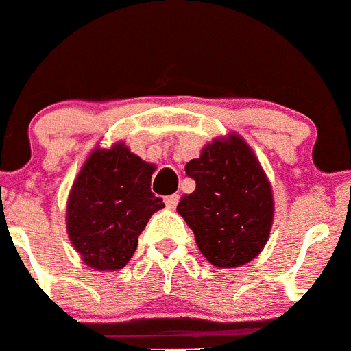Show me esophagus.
Instances as JSON below:
<instances>
[{
  "instance_id": "esophagus-1",
  "label": "esophagus",
  "mask_w": 351,
  "mask_h": 351,
  "mask_svg": "<svg viewBox=\"0 0 351 351\" xmlns=\"http://www.w3.org/2000/svg\"><path fill=\"white\" fill-rule=\"evenodd\" d=\"M178 202H179V195H170V197L165 198V206L169 207V209H176Z\"/></svg>"
}]
</instances>
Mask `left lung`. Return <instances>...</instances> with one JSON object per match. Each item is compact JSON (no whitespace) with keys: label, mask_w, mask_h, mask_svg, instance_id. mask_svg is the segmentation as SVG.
<instances>
[{"label":"left lung","mask_w":351,"mask_h":351,"mask_svg":"<svg viewBox=\"0 0 351 351\" xmlns=\"http://www.w3.org/2000/svg\"><path fill=\"white\" fill-rule=\"evenodd\" d=\"M184 170L197 188L181 198L178 213L200 253L219 269L256 258L271 235L274 197L250 144L239 133L214 138Z\"/></svg>","instance_id":"8db88e82"}]
</instances>
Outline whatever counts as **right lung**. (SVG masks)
I'll list each match as a JSON object with an SVG mask.
<instances>
[{"instance_id": "right-lung-1", "label": "right lung", "mask_w": 351, "mask_h": 351, "mask_svg": "<svg viewBox=\"0 0 351 351\" xmlns=\"http://www.w3.org/2000/svg\"><path fill=\"white\" fill-rule=\"evenodd\" d=\"M156 167L125 142L100 145L84 161L66 202V232L82 262L119 271L130 262L149 218L165 204L151 191Z\"/></svg>"}]
</instances>
